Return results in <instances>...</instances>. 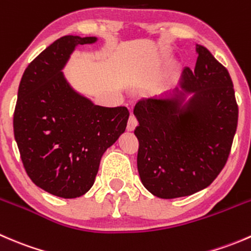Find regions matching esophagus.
Masks as SVG:
<instances>
[{"label": "esophagus", "mask_w": 251, "mask_h": 251, "mask_svg": "<svg viewBox=\"0 0 251 251\" xmlns=\"http://www.w3.org/2000/svg\"><path fill=\"white\" fill-rule=\"evenodd\" d=\"M138 121L137 119L135 118V115H130V118H128V123H127V131H133L136 128V126H137Z\"/></svg>", "instance_id": "1"}]
</instances>
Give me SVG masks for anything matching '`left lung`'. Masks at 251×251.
I'll use <instances>...</instances> for the list:
<instances>
[{
    "label": "left lung",
    "instance_id": "left-lung-1",
    "mask_svg": "<svg viewBox=\"0 0 251 251\" xmlns=\"http://www.w3.org/2000/svg\"><path fill=\"white\" fill-rule=\"evenodd\" d=\"M196 68H186L181 87L142 98L133 114L140 142L137 169L153 196H192L212 183L228 159L238 105L228 72L206 48L196 45Z\"/></svg>",
    "mask_w": 251,
    "mask_h": 251
}]
</instances>
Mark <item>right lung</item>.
<instances>
[{
    "label": "right lung",
    "instance_id": "obj_1",
    "mask_svg": "<svg viewBox=\"0 0 251 251\" xmlns=\"http://www.w3.org/2000/svg\"><path fill=\"white\" fill-rule=\"evenodd\" d=\"M97 37L67 35L25 69L14 110V138L27 176L60 198L83 196L95 183L100 159L128 120L127 108L96 105L78 93L63 69L75 48Z\"/></svg>",
    "mask_w": 251,
    "mask_h": 251
}]
</instances>
